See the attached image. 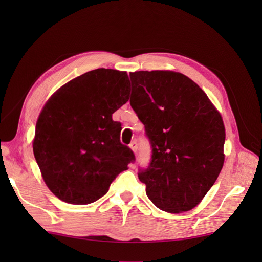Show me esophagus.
<instances>
[{
	"label": "esophagus",
	"mask_w": 262,
	"mask_h": 262,
	"mask_svg": "<svg viewBox=\"0 0 262 262\" xmlns=\"http://www.w3.org/2000/svg\"><path fill=\"white\" fill-rule=\"evenodd\" d=\"M130 148L133 150L134 153H137L138 152V143H137V141H133V142H131L130 143Z\"/></svg>",
	"instance_id": "1"
}]
</instances>
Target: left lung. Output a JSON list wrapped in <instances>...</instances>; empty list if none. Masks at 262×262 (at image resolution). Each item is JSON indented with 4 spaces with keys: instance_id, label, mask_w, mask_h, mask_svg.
Instances as JSON below:
<instances>
[{
    "instance_id": "8db88e82",
    "label": "left lung",
    "mask_w": 262,
    "mask_h": 262,
    "mask_svg": "<svg viewBox=\"0 0 262 262\" xmlns=\"http://www.w3.org/2000/svg\"><path fill=\"white\" fill-rule=\"evenodd\" d=\"M130 78V105L152 147L150 163L140 169L139 179L158 209L191 210L223 167V119L199 85L184 74L139 71Z\"/></svg>"
}]
</instances>
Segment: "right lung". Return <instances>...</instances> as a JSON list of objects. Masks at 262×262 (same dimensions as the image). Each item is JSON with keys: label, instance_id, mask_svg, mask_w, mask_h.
Segmentation results:
<instances>
[{"label": "right lung", "instance_id": "right-lung-1", "mask_svg": "<svg viewBox=\"0 0 262 262\" xmlns=\"http://www.w3.org/2000/svg\"><path fill=\"white\" fill-rule=\"evenodd\" d=\"M126 72L97 69L73 78L46 102L33 149L50 191L71 204H90L136 157L120 142L113 114L129 99Z\"/></svg>", "mask_w": 262, "mask_h": 262}]
</instances>
